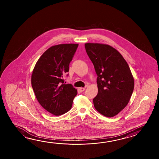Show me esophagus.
Instances as JSON below:
<instances>
[{
	"label": "esophagus",
	"instance_id": "1",
	"mask_svg": "<svg viewBox=\"0 0 159 159\" xmlns=\"http://www.w3.org/2000/svg\"><path fill=\"white\" fill-rule=\"evenodd\" d=\"M84 90H85V89L84 88H78V90L80 91V92H82V91H84Z\"/></svg>",
	"mask_w": 159,
	"mask_h": 159
}]
</instances>
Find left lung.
<instances>
[{
    "instance_id": "1",
    "label": "left lung",
    "mask_w": 159,
    "mask_h": 159,
    "mask_svg": "<svg viewBox=\"0 0 159 159\" xmlns=\"http://www.w3.org/2000/svg\"><path fill=\"white\" fill-rule=\"evenodd\" d=\"M84 47L98 75L95 108L111 118L129 103L134 88V77L127 62L114 48L100 43H86Z\"/></svg>"
}]
</instances>
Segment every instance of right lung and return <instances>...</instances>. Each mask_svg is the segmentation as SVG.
<instances>
[{"label": "right lung", "instance_id": "1", "mask_svg": "<svg viewBox=\"0 0 159 159\" xmlns=\"http://www.w3.org/2000/svg\"><path fill=\"white\" fill-rule=\"evenodd\" d=\"M78 44H58L48 48L34 67L31 84L41 106L55 116L62 115L72 107L77 90L65 84L63 75L69 66Z\"/></svg>", "mask_w": 159, "mask_h": 159}]
</instances>
